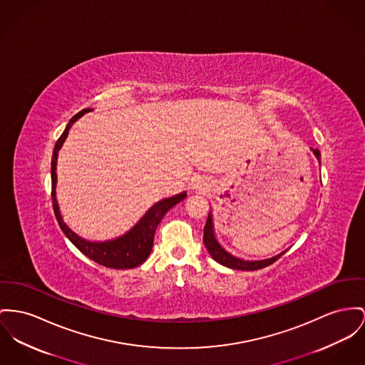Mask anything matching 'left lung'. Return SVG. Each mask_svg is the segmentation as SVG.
Returning a JSON list of instances; mask_svg holds the SVG:
<instances>
[{"label": "left lung", "instance_id": "obj_1", "mask_svg": "<svg viewBox=\"0 0 365 365\" xmlns=\"http://www.w3.org/2000/svg\"><path fill=\"white\" fill-rule=\"evenodd\" d=\"M314 155L317 156V159L319 160L321 159V153L318 149H313ZM203 242L205 246L207 249V252L210 253V256L220 263L222 266L228 268H234V269H243V271H255V269H260V268L267 267L269 264H272L274 262H277L284 253L275 256V257H271L267 260H260V262H245L242 259H238V257H234L231 256L230 253H227L221 246H220L217 240L215 238V231H213V222H212V216H210V212H209V216H207V221H206V225H205V230H203Z\"/></svg>", "mask_w": 365, "mask_h": 365}]
</instances>
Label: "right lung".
Wrapping results in <instances>:
<instances>
[{"instance_id": "add662e5", "label": "right lung", "mask_w": 365, "mask_h": 365, "mask_svg": "<svg viewBox=\"0 0 365 365\" xmlns=\"http://www.w3.org/2000/svg\"><path fill=\"white\" fill-rule=\"evenodd\" d=\"M87 112H90V109H83L77 115H74L73 118L71 119V122L68 123L62 135L58 138L55 148H53L52 160H51V182H52L51 197H52L53 213H55V217L58 220V224H59L61 230L63 231V234L71 240V242L73 243L81 253H84L93 262H96L103 267L115 268V269L137 267L145 262L152 250L155 231H156L160 220L163 219V216L170 210L174 205L181 202L187 196V194L182 192V194L175 195V196H171V197L158 202L155 206H152L148 210L145 216L140 220V222L131 231H128L125 235H123L118 240L101 243L88 242L86 240H81L78 235H76L73 231L63 222V220L61 217V213H59L58 202L55 197V195H56L55 192V184H56L55 169H56L58 150L61 149L63 141L66 140V137L69 134V128L78 118H81Z\"/></svg>"}]
</instances>
